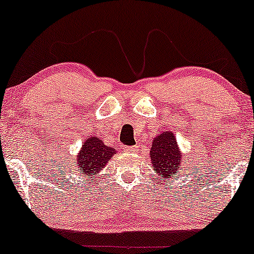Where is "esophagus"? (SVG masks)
I'll return each instance as SVG.
<instances>
[{"label": "esophagus", "mask_w": 254, "mask_h": 254, "mask_svg": "<svg viewBox=\"0 0 254 254\" xmlns=\"http://www.w3.org/2000/svg\"><path fill=\"white\" fill-rule=\"evenodd\" d=\"M126 149H127V152L134 153V152L137 151V146L136 145L135 146H130V147H128V148H126Z\"/></svg>", "instance_id": "esophagus-1"}]
</instances>
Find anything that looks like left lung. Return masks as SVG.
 Here are the masks:
<instances>
[{
	"instance_id": "1",
	"label": "left lung",
	"mask_w": 254,
	"mask_h": 254,
	"mask_svg": "<svg viewBox=\"0 0 254 254\" xmlns=\"http://www.w3.org/2000/svg\"><path fill=\"white\" fill-rule=\"evenodd\" d=\"M152 165L156 174L162 175L164 179L172 177L179 170L181 165V154L178 148L177 140L173 133L165 132L153 140L151 148Z\"/></svg>"
}]
</instances>
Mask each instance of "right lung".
Listing matches in <instances>:
<instances>
[{"label": "right lung", "mask_w": 254, "mask_h": 254, "mask_svg": "<svg viewBox=\"0 0 254 254\" xmlns=\"http://www.w3.org/2000/svg\"><path fill=\"white\" fill-rule=\"evenodd\" d=\"M114 153L115 149L106 146L99 137H89L82 145L76 160H74L75 170H79L83 175L98 173Z\"/></svg>", "instance_id": "1"}]
</instances>
